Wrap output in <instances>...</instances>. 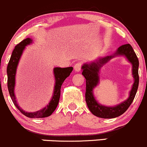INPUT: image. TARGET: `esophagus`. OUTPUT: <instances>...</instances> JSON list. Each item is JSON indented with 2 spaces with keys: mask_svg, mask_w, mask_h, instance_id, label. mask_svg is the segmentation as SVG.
<instances>
[{
  "mask_svg": "<svg viewBox=\"0 0 147 147\" xmlns=\"http://www.w3.org/2000/svg\"><path fill=\"white\" fill-rule=\"evenodd\" d=\"M81 65H82L81 62H78V63H76L75 65H74V70H75L76 72H79L80 71H81Z\"/></svg>",
  "mask_w": 147,
  "mask_h": 147,
  "instance_id": "34e87169",
  "label": "esophagus"
}]
</instances>
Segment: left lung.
I'll use <instances>...</instances> for the list:
<instances>
[{"label": "left lung", "instance_id": "left-lung-1", "mask_svg": "<svg viewBox=\"0 0 147 147\" xmlns=\"http://www.w3.org/2000/svg\"><path fill=\"white\" fill-rule=\"evenodd\" d=\"M116 55H125L133 65V75L135 81L130 92L129 98L115 107H107L98 104L93 95V89L99 83V71L101 67ZM139 60L129 44L120 46L113 55L98 58L96 61L82 66V74L86 78V102L90 111L100 118H115L123 114L130 106L137 93L139 86Z\"/></svg>", "mask_w": 147, "mask_h": 147}]
</instances>
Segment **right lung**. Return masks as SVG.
I'll list each match as a JSON object with an SVG mask.
<instances>
[{
    "instance_id": "1",
    "label": "right lung",
    "mask_w": 147,
    "mask_h": 147,
    "mask_svg": "<svg viewBox=\"0 0 147 147\" xmlns=\"http://www.w3.org/2000/svg\"><path fill=\"white\" fill-rule=\"evenodd\" d=\"M32 40L30 38L25 39L22 42H20L18 45H16L14 50L13 51L11 57H10L7 67V88H8L9 93H10V98H11L13 103L24 115L28 117H30V118H43V117L50 116L53 113V112L55 110V109L57 108L59 101L60 94H61V85H62L64 80L68 76H69L70 74L71 73V71H73V67L54 68V78H55V85H54V93H53V96L50 102L44 108L41 109L38 111L33 112V113L25 112V110L20 108L17 103L16 96H15L14 89L15 86H16V70H17L20 59L24 49H25V47L32 44Z\"/></svg>"
}]
</instances>
